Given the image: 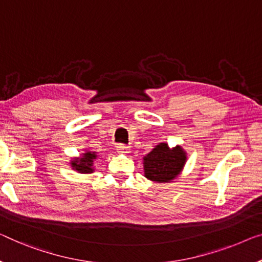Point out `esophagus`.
Masks as SVG:
<instances>
[{"label":"esophagus","mask_w":262,"mask_h":262,"mask_svg":"<svg viewBox=\"0 0 262 262\" xmlns=\"http://www.w3.org/2000/svg\"><path fill=\"white\" fill-rule=\"evenodd\" d=\"M116 150H118V153H120V154H127V153H129V147L126 146V144H123V143H119L118 146H116Z\"/></svg>","instance_id":"1"}]
</instances>
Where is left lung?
<instances>
[{
  "label": "left lung",
  "mask_w": 262,
  "mask_h": 262,
  "mask_svg": "<svg viewBox=\"0 0 262 262\" xmlns=\"http://www.w3.org/2000/svg\"><path fill=\"white\" fill-rule=\"evenodd\" d=\"M186 162V154L181 147L169 149L166 143H160L143 158L144 175L151 181L168 182L180 173Z\"/></svg>",
  "instance_id": "obj_1"
}]
</instances>
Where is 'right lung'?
Returning <instances> with one entry per match:
<instances>
[{
    "mask_svg": "<svg viewBox=\"0 0 262 262\" xmlns=\"http://www.w3.org/2000/svg\"><path fill=\"white\" fill-rule=\"evenodd\" d=\"M96 158L95 153H92V151H88V153L83 154L81 159H75V161L72 162V166L74 169L79 170L80 173H92L93 168V160Z\"/></svg>",
    "mask_w": 262,
    "mask_h": 262,
    "instance_id": "right-lung-1",
    "label": "right lung"
}]
</instances>
